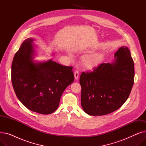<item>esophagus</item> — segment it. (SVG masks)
Here are the masks:
<instances>
[{"label":"esophagus","instance_id":"34e87169","mask_svg":"<svg viewBox=\"0 0 146 146\" xmlns=\"http://www.w3.org/2000/svg\"><path fill=\"white\" fill-rule=\"evenodd\" d=\"M74 79L76 80H78L79 79V72L78 71H75L74 73Z\"/></svg>","mask_w":146,"mask_h":146}]
</instances>
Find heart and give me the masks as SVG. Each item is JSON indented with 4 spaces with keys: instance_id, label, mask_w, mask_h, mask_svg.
<instances>
[{
    "instance_id": "obj_1",
    "label": "heart",
    "mask_w": 146,
    "mask_h": 146,
    "mask_svg": "<svg viewBox=\"0 0 146 146\" xmlns=\"http://www.w3.org/2000/svg\"><path fill=\"white\" fill-rule=\"evenodd\" d=\"M99 62L98 57L94 54L84 56L82 58V64L89 70H93L96 68Z\"/></svg>"
}]
</instances>
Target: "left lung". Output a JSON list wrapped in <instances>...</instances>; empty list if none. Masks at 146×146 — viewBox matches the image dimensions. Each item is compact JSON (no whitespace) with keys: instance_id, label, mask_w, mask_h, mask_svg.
<instances>
[{"instance_id":"1","label":"left lung","mask_w":146,"mask_h":146,"mask_svg":"<svg viewBox=\"0 0 146 146\" xmlns=\"http://www.w3.org/2000/svg\"><path fill=\"white\" fill-rule=\"evenodd\" d=\"M111 63H102L92 72H82L81 105L93 116L109 114L119 109L129 97L134 84V63L125 46L115 53Z\"/></svg>"}]
</instances>
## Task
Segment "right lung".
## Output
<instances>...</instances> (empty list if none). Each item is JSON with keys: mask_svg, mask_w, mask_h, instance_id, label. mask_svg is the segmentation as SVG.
<instances>
[{"mask_svg": "<svg viewBox=\"0 0 146 146\" xmlns=\"http://www.w3.org/2000/svg\"><path fill=\"white\" fill-rule=\"evenodd\" d=\"M34 39L22 42L13 57L11 80L20 102L28 110L41 114H50L59 105L66 88L74 81L73 67L61 65L49 60L33 61Z\"/></svg>", "mask_w": 146, "mask_h": 146, "instance_id": "1", "label": "right lung"}]
</instances>
